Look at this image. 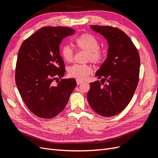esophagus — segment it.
<instances>
[{"instance_id": "34e87169", "label": "esophagus", "mask_w": 158, "mask_h": 158, "mask_svg": "<svg viewBox=\"0 0 158 158\" xmlns=\"http://www.w3.org/2000/svg\"><path fill=\"white\" fill-rule=\"evenodd\" d=\"M82 83H83V81H79V80H77V85H80V84H81Z\"/></svg>"}]
</instances>
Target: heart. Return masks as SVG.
I'll return each instance as SVG.
<instances>
[{
  "label": "heart",
  "mask_w": 158,
  "mask_h": 158,
  "mask_svg": "<svg viewBox=\"0 0 158 158\" xmlns=\"http://www.w3.org/2000/svg\"><path fill=\"white\" fill-rule=\"evenodd\" d=\"M75 45L80 50L88 53L87 60L94 64H100L104 59L105 54L100 49V43L94 36L88 33L79 36L75 41ZM61 56L63 60L67 62L73 61L74 52L69 45H64L61 49ZM92 73V68L89 64H75L69 69V75L70 77L79 81H84Z\"/></svg>",
  "instance_id": "obj_1"
}]
</instances>
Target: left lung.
Returning a JSON list of instances; mask_svg holds the SVG:
<instances>
[{
	"label": "left lung",
	"instance_id": "left-lung-1",
	"mask_svg": "<svg viewBox=\"0 0 158 158\" xmlns=\"http://www.w3.org/2000/svg\"><path fill=\"white\" fill-rule=\"evenodd\" d=\"M109 43L105 61L96 73L101 82L90 83L87 95L92 109L111 117L121 113L132 100L139 81L140 56L132 40L121 30L109 26H90ZM106 81L107 83L104 84Z\"/></svg>",
	"mask_w": 158,
	"mask_h": 158
}]
</instances>
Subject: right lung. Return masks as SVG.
I'll return each instance as SVG.
<instances>
[{"instance_id":"add662e5","label":"right lung","mask_w":158,"mask_h":158,"mask_svg":"<svg viewBox=\"0 0 158 158\" xmlns=\"http://www.w3.org/2000/svg\"><path fill=\"white\" fill-rule=\"evenodd\" d=\"M75 32L64 26L43 27L26 39L19 49L16 85L29 110L41 118H53L62 112L76 87L75 79H62L66 70L59 49L62 39ZM58 78L61 80L53 86Z\"/></svg>"}]
</instances>
